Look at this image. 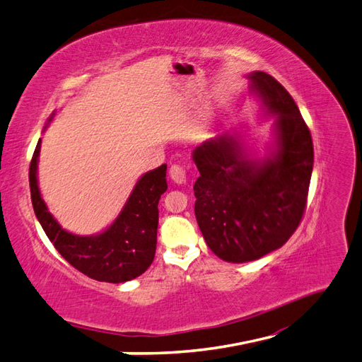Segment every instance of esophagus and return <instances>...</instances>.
Returning <instances> with one entry per match:
<instances>
[{
    "label": "esophagus",
    "mask_w": 362,
    "mask_h": 362,
    "mask_svg": "<svg viewBox=\"0 0 362 362\" xmlns=\"http://www.w3.org/2000/svg\"><path fill=\"white\" fill-rule=\"evenodd\" d=\"M170 177L179 185H185L188 180V173L180 165H171L170 168Z\"/></svg>",
    "instance_id": "1"
}]
</instances>
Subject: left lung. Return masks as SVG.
<instances>
[{
  "mask_svg": "<svg viewBox=\"0 0 362 362\" xmlns=\"http://www.w3.org/2000/svg\"><path fill=\"white\" fill-rule=\"evenodd\" d=\"M247 78L275 117L274 151L252 159L238 133L216 136L192 151L200 173L194 183L197 223L211 251L229 263L258 260L291 238L313 168L312 136L292 96L264 71Z\"/></svg>",
  "mask_w": 362,
  "mask_h": 362,
  "instance_id": "1",
  "label": "left lung"
}]
</instances>
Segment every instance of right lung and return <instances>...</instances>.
Returning a JSON list of instances; mask_svg holds the SVG:
<instances>
[{
  "label": "right lung",
  "instance_id": "1",
  "mask_svg": "<svg viewBox=\"0 0 362 362\" xmlns=\"http://www.w3.org/2000/svg\"><path fill=\"white\" fill-rule=\"evenodd\" d=\"M40 150L41 139L35 148L29 168L32 205L36 218L57 251L75 269L98 281L125 283L142 275L151 266L156 254L159 225L157 205L168 188L166 165L148 171L137 180L125 206L104 233L76 235L61 228L41 197L36 175Z\"/></svg>",
  "mask_w": 362,
  "mask_h": 362
}]
</instances>
